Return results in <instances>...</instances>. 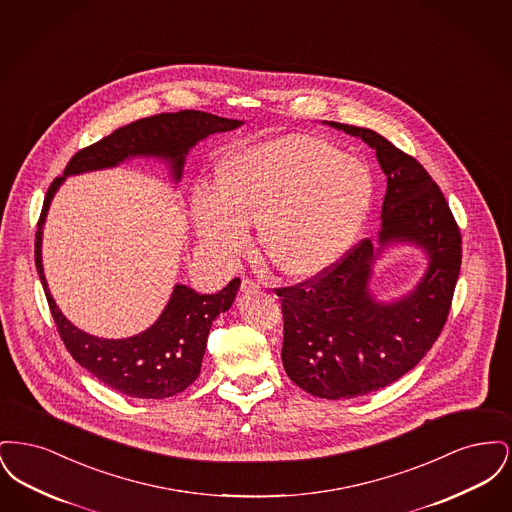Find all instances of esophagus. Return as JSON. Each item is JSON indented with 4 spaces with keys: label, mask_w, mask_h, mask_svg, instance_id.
Segmentation results:
<instances>
[{
    "label": "esophagus",
    "mask_w": 512,
    "mask_h": 512,
    "mask_svg": "<svg viewBox=\"0 0 512 512\" xmlns=\"http://www.w3.org/2000/svg\"><path fill=\"white\" fill-rule=\"evenodd\" d=\"M257 290H259V284L253 278L245 276L242 280V292H257Z\"/></svg>",
    "instance_id": "34e87169"
}]
</instances>
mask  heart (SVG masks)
I'll return each instance as SVG.
<instances>
[{"instance_id":"heart-1","label":"heart","mask_w":512,"mask_h":512,"mask_svg":"<svg viewBox=\"0 0 512 512\" xmlns=\"http://www.w3.org/2000/svg\"><path fill=\"white\" fill-rule=\"evenodd\" d=\"M372 203L365 165L320 138L292 134L228 155L219 188H195L192 213L203 249L220 263L251 244L249 224L268 261L307 278L332 267L359 234Z\"/></svg>"}]
</instances>
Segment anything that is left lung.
Masks as SVG:
<instances>
[{
  "mask_svg": "<svg viewBox=\"0 0 512 512\" xmlns=\"http://www.w3.org/2000/svg\"><path fill=\"white\" fill-rule=\"evenodd\" d=\"M330 124L376 149L388 176L380 244L414 242L430 255L418 288L390 305L368 295L374 261L368 238L332 267L274 290L282 297L286 374L311 395L351 399L401 378L438 340L461 272L463 238L438 184L414 157L370 128Z\"/></svg>",
  "mask_w": 512,
  "mask_h": 512,
  "instance_id": "left-lung-1",
  "label": "left lung"
}]
</instances>
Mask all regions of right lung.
<instances>
[{"label":"right lung","instance_id":"1","mask_svg":"<svg viewBox=\"0 0 512 512\" xmlns=\"http://www.w3.org/2000/svg\"><path fill=\"white\" fill-rule=\"evenodd\" d=\"M242 124V121L222 119L190 109L130 122L96 144L76 151L63 176H57L48 188L38 219L34 261L46 292L49 311L74 361L113 390L140 399H165L186 390L199 376L209 328L220 313L230 309L240 288V278H234L224 290L213 295H201L188 286H176L159 320L134 338L101 340L84 334L57 309L44 278L42 224L46 220L49 201L65 176L115 167L132 155H157L171 159L174 176L178 180L182 174L184 153H188L195 142L209 134L236 130Z\"/></svg>","mask_w":512,"mask_h":512}]
</instances>
